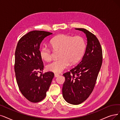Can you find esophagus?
<instances>
[{
  "instance_id": "1",
  "label": "esophagus",
  "mask_w": 120,
  "mask_h": 120,
  "mask_svg": "<svg viewBox=\"0 0 120 120\" xmlns=\"http://www.w3.org/2000/svg\"><path fill=\"white\" fill-rule=\"evenodd\" d=\"M59 76V75L58 74H55V77H58Z\"/></svg>"
}]
</instances>
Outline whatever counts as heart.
<instances>
[{
    "label": "heart",
    "instance_id": "1",
    "mask_svg": "<svg viewBox=\"0 0 120 120\" xmlns=\"http://www.w3.org/2000/svg\"><path fill=\"white\" fill-rule=\"evenodd\" d=\"M51 48L54 50H60L59 59L47 64V69L55 73H60L66 69L69 64H73L80 60L86 49L84 39L79 36L61 34L52 38L50 41ZM40 55L45 61H49L52 56V50L46 46L43 47Z\"/></svg>",
    "mask_w": 120,
    "mask_h": 120
}]
</instances>
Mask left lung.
Masks as SVG:
<instances>
[{"instance_id":"left-lung-1","label":"left lung","mask_w":120,"mask_h":120,"mask_svg":"<svg viewBox=\"0 0 120 120\" xmlns=\"http://www.w3.org/2000/svg\"><path fill=\"white\" fill-rule=\"evenodd\" d=\"M84 32L87 38L86 51L79 63L64 73L63 95L66 102L77 105L84 102L92 93L102 63V51L97 38L85 28H75Z\"/></svg>"}]
</instances>
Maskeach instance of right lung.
I'll use <instances>...</instances> for the list:
<instances>
[{"label": "right lung", "mask_w": 120, "mask_h": 120, "mask_svg": "<svg viewBox=\"0 0 120 120\" xmlns=\"http://www.w3.org/2000/svg\"><path fill=\"white\" fill-rule=\"evenodd\" d=\"M51 32L33 30L19 40L15 51L14 69L17 82L22 94L30 101L36 103L43 99L49 90L54 73H41L44 68L40 55V45Z\"/></svg>", "instance_id": "1"}]
</instances>
